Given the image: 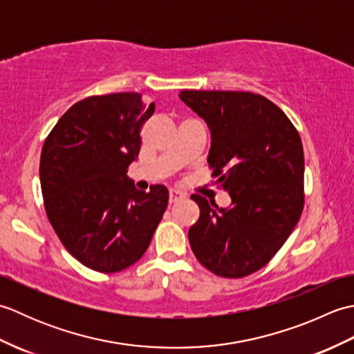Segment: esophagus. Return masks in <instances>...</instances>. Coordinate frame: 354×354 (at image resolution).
Wrapping results in <instances>:
<instances>
[{
	"label": "esophagus",
	"mask_w": 354,
	"mask_h": 354,
	"mask_svg": "<svg viewBox=\"0 0 354 354\" xmlns=\"http://www.w3.org/2000/svg\"><path fill=\"white\" fill-rule=\"evenodd\" d=\"M183 198H184V193H181V192H179V190L171 189V190L169 192V199H170V204H175V202L181 201Z\"/></svg>",
	"instance_id": "obj_1"
}]
</instances>
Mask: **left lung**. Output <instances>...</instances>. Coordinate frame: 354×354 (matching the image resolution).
Masks as SVG:
<instances>
[{
    "instance_id": "1",
    "label": "left lung",
    "mask_w": 354,
    "mask_h": 354,
    "mask_svg": "<svg viewBox=\"0 0 354 354\" xmlns=\"http://www.w3.org/2000/svg\"><path fill=\"white\" fill-rule=\"evenodd\" d=\"M179 97L212 131L208 165L231 196V207L221 208L193 194L201 214L189 230L192 250L219 277L254 274L278 252L301 217V138L288 115L260 94L183 91Z\"/></svg>"
}]
</instances>
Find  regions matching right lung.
I'll return each instance as SVG.
<instances>
[{
  "instance_id": "obj_1",
  "label": "right lung",
  "mask_w": 354,
  "mask_h": 354,
  "mask_svg": "<svg viewBox=\"0 0 354 354\" xmlns=\"http://www.w3.org/2000/svg\"><path fill=\"white\" fill-rule=\"evenodd\" d=\"M155 112L138 93L91 95L59 118L41 152L45 213L74 259L102 274L138 261L169 204L164 185L140 192L126 176Z\"/></svg>"
}]
</instances>
